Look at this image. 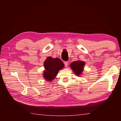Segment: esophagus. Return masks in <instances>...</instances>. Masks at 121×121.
Instances as JSON below:
<instances>
[{
	"mask_svg": "<svg viewBox=\"0 0 121 121\" xmlns=\"http://www.w3.org/2000/svg\"><path fill=\"white\" fill-rule=\"evenodd\" d=\"M64 63H65V67H67V66H68V61H65Z\"/></svg>",
	"mask_w": 121,
	"mask_h": 121,
	"instance_id": "1",
	"label": "esophagus"
}]
</instances>
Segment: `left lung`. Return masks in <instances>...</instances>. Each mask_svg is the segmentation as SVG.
<instances>
[{
    "mask_svg": "<svg viewBox=\"0 0 121 121\" xmlns=\"http://www.w3.org/2000/svg\"><path fill=\"white\" fill-rule=\"evenodd\" d=\"M85 65V62L82 61H73L70 65V67L72 69L73 73L78 76H80L83 71V67Z\"/></svg>",
    "mask_w": 121,
    "mask_h": 121,
    "instance_id": "8db88e82",
    "label": "left lung"
}]
</instances>
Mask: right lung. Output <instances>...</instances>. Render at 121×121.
I'll use <instances>...</instances> for the list:
<instances>
[{"label":"right lung","mask_w":121,"mask_h":121,"mask_svg":"<svg viewBox=\"0 0 121 121\" xmlns=\"http://www.w3.org/2000/svg\"><path fill=\"white\" fill-rule=\"evenodd\" d=\"M44 66L45 70L43 72V77L45 80L51 82L56 76L59 71L64 67L65 65L60 59L48 56L45 61Z\"/></svg>","instance_id":"add662e5"}]
</instances>
